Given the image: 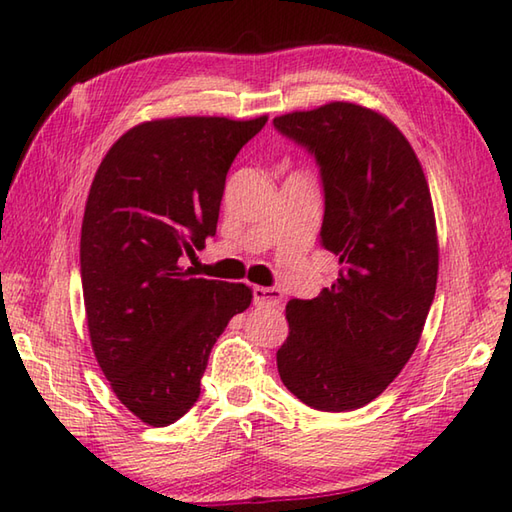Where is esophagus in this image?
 <instances>
[{
    "mask_svg": "<svg viewBox=\"0 0 512 512\" xmlns=\"http://www.w3.org/2000/svg\"><path fill=\"white\" fill-rule=\"evenodd\" d=\"M253 301H255V306H273V308H277L281 303V290L266 288V286H255L253 288Z\"/></svg>",
    "mask_w": 512,
    "mask_h": 512,
    "instance_id": "34e87169",
    "label": "esophagus"
}]
</instances>
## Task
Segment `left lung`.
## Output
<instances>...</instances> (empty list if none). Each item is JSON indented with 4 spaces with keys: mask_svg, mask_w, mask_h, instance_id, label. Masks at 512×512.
<instances>
[{
    "mask_svg": "<svg viewBox=\"0 0 512 512\" xmlns=\"http://www.w3.org/2000/svg\"><path fill=\"white\" fill-rule=\"evenodd\" d=\"M273 125L317 160L321 246L341 266L317 299L288 301L279 376L312 409H361L407 365L436 295L429 184L409 140L367 107L334 101Z\"/></svg>",
    "mask_w": 512,
    "mask_h": 512,
    "instance_id": "8db88e82",
    "label": "left lung"
}]
</instances>
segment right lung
Here are the masks:
<instances>
[{
  "mask_svg": "<svg viewBox=\"0 0 512 512\" xmlns=\"http://www.w3.org/2000/svg\"><path fill=\"white\" fill-rule=\"evenodd\" d=\"M266 121L140 123L92 180L81 226L92 350L118 400L151 427L195 405L217 336L253 299L244 284L191 277L182 257L215 235L226 173Z\"/></svg>",
  "mask_w": 512,
  "mask_h": 512,
  "instance_id": "add662e5",
  "label": "right lung"
}]
</instances>
